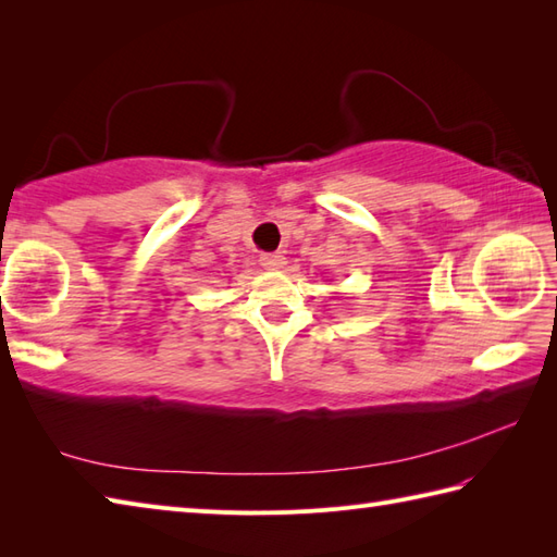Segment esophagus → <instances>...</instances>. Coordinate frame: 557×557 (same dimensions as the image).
<instances>
[{"instance_id":"obj_1","label":"esophagus","mask_w":557,"mask_h":557,"mask_svg":"<svg viewBox=\"0 0 557 557\" xmlns=\"http://www.w3.org/2000/svg\"><path fill=\"white\" fill-rule=\"evenodd\" d=\"M260 265H263L265 270H282L287 265V258L280 253H263L260 256Z\"/></svg>"}]
</instances>
